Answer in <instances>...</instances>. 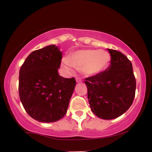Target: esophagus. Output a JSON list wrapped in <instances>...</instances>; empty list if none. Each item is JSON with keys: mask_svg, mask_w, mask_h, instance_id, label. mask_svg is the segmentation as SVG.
Here are the masks:
<instances>
[{"mask_svg": "<svg viewBox=\"0 0 152 152\" xmlns=\"http://www.w3.org/2000/svg\"><path fill=\"white\" fill-rule=\"evenodd\" d=\"M76 82H77V83H81V82L83 81V80L81 79V78H76Z\"/></svg>", "mask_w": 152, "mask_h": 152, "instance_id": "1", "label": "esophagus"}]
</instances>
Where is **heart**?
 I'll list each match as a JSON object with an SVG mask.
<instances>
[{"instance_id":"obj_1","label":"heart","mask_w":152,"mask_h":152,"mask_svg":"<svg viewBox=\"0 0 152 152\" xmlns=\"http://www.w3.org/2000/svg\"><path fill=\"white\" fill-rule=\"evenodd\" d=\"M110 59V54L106 50L80 49L71 54L70 58H63L61 67L67 73L72 72L76 67L81 69L86 76H96L105 70Z\"/></svg>"}]
</instances>
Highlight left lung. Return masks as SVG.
Segmentation results:
<instances>
[{"instance_id": "1", "label": "left lung", "mask_w": 152, "mask_h": 152, "mask_svg": "<svg viewBox=\"0 0 152 152\" xmlns=\"http://www.w3.org/2000/svg\"><path fill=\"white\" fill-rule=\"evenodd\" d=\"M110 65L98 75L86 78L92 112L102 119L121 116L133 103L136 91L132 62L121 52L109 49Z\"/></svg>"}]
</instances>
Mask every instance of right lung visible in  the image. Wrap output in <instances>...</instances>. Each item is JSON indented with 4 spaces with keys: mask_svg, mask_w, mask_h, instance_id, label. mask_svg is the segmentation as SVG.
<instances>
[{
    "mask_svg": "<svg viewBox=\"0 0 152 152\" xmlns=\"http://www.w3.org/2000/svg\"><path fill=\"white\" fill-rule=\"evenodd\" d=\"M62 52L56 45L34 50L19 71V96L24 109L36 121L55 122L65 116L75 86L74 78L58 74Z\"/></svg>",
    "mask_w": 152,
    "mask_h": 152,
    "instance_id": "obj_1",
    "label": "right lung"
}]
</instances>
